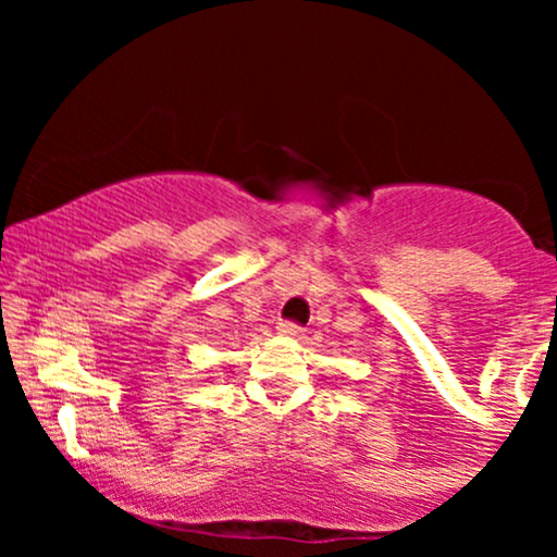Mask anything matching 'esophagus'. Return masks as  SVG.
<instances>
[{"mask_svg": "<svg viewBox=\"0 0 557 557\" xmlns=\"http://www.w3.org/2000/svg\"><path fill=\"white\" fill-rule=\"evenodd\" d=\"M277 332H280V335H285V337H304V330H300L298 324H290V322L280 324Z\"/></svg>", "mask_w": 557, "mask_h": 557, "instance_id": "obj_1", "label": "esophagus"}]
</instances>
